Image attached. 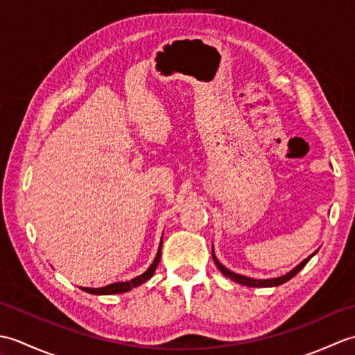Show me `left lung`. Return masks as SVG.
<instances>
[{
    "label": "left lung",
    "instance_id": "1",
    "mask_svg": "<svg viewBox=\"0 0 355 355\" xmlns=\"http://www.w3.org/2000/svg\"><path fill=\"white\" fill-rule=\"evenodd\" d=\"M314 254H315V253H313L311 256H308V258L304 259L302 262H300L297 267H294L291 271H288V273L284 275V276H279V277H275V279H252V277H247V276H243V275L233 273V271L225 268V267L223 266V263L216 259V256H215V253H214V248H212L214 261H215V263H216V267L221 270V273H223L224 276L230 277L232 281H235V282H238V284H243V285H247V286H277V285H282V284H285L286 281H290L291 277L296 276V275L299 273V271L306 266V262L310 261Z\"/></svg>",
    "mask_w": 355,
    "mask_h": 355
}]
</instances>
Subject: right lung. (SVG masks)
Here are the masks:
<instances>
[{"label": "right lung", "instance_id": "right-lung-1", "mask_svg": "<svg viewBox=\"0 0 355 355\" xmlns=\"http://www.w3.org/2000/svg\"><path fill=\"white\" fill-rule=\"evenodd\" d=\"M163 243V239H162ZM162 243H160V247H158V252H157V256L154 262L150 263V267L145 271V273L131 279V281H126V282H116V284H110L107 286H102V288H87V286H82V290L89 293V294H120V293H126L130 291L132 288H135V286H139L141 284H145L148 279L153 277L154 271L158 266V262H160V256H162Z\"/></svg>", "mask_w": 355, "mask_h": 355}]
</instances>
